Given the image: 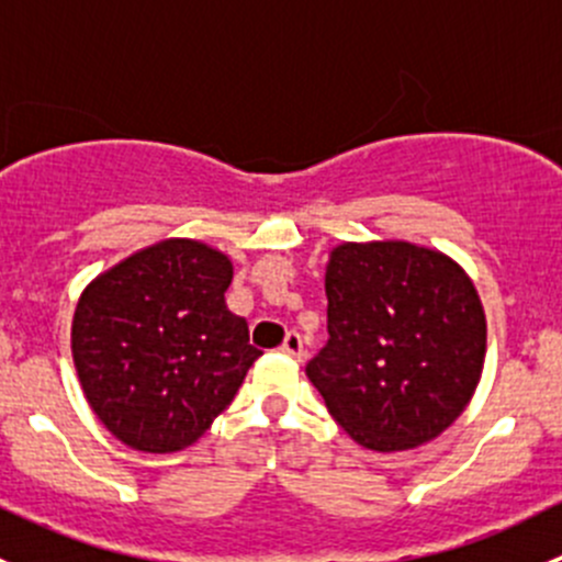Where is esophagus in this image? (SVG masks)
<instances>
[{"label":"esophagus","instance_id":"1","mask_svg":"<svg viewBox=\"0 0 562 562\" xmlns=\"http://www.w3.org/2000/svg\"><path fill=\"white\" fill-rule=\"evenodd\" d=\"M282 350H285L288 356H293V359H299L302 361L304 356V342H302V337H299V331H288L285 334V339H282Z\"/></svg>","mask_w":562,"mask_h":562}]
</instances>
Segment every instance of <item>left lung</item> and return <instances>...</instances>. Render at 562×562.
<instances>
[{
	"label": "left lung",
	"mask_w": 562,
	"mask_h": 562,
	"mask_svg": "<svg viewBox=\"0 0 562 562\" xmlns=\"http://www.w3.org/2000/svg\"><path fill=\"white\" fill-rule=\"evenodd\" d=\"M328 342L307 364L334 422L370 451L429 443L481 381L486 317L473 280L438 249L345 241L326 266Z\"/></svg>",
	"instance_id": "obj_1"
}]
</instances>
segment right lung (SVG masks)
<instances>
[{
    "mask_svg": "<svg viewBox=\"0 0 562 562\" xmlns=\"http://www.w3.org/2000/svg\"><path fill=\"white\" fill-rule=\"evenodd\" d=\"M234 263L195 239L138 249L83 288L72 361L94 416L146 454L195 443L260 356L225 304Z\"/></svg>",
    "mask_w": 562,
    "mask_h": 562,
    "instance_id": "1",
    "label": "right lung"
}]
</instances>
